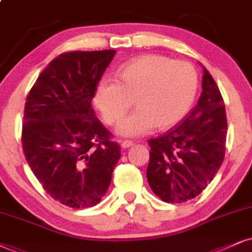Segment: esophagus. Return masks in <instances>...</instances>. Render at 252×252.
<instances>
[{
	"label": "esophagus",
	"instance_id": "1",
	"mask_svg": "<svg viewBox=\"0 0 252 252\" xmlns=\"http://www.w3.org/2000/svg\"><path fill=\"white\" fill-rule=\"evenodd\" d=\"M120 142H121V148H124V150H125V148H128V147H131V146H133V142L129 141V140L120 141Z\"/></svg>",
	"mask_w": 252,
	"mask_h": 252
}]
</instances>
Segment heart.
<instances>
[{
	"label": "heart",
	"instance_id": "obj_1",
	"mask_svg": "<svg viewBox=\"0 0 252 252\" xmlns=\"http://www.w3.org/2000/svg\"><path fill=\"white\" fill-rule=\"evenodd\" d=\"M197 72L186 61L146 55L124 65L118 80L105 77L95 90L94 101L102 119L117 125L133 104L136 110L118 127L123 136H138L179 124L196 97Z\"/></svg>",
	"mask_w": 252,
	"mask_h": 252
}]
</instances>
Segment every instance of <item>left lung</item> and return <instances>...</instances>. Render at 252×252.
<instances>
[{"label":"left lung","instance_id":"1","mask_svg":"<svg viewBox=\"0 0 252 252\" xmlns=\"http://www.w3.org/2000/svg\"><path fill=\"white\" fill-rule=\"evenodd\" d=\"M226 131L224 100L203 67L196 106L162 135L147 141V180L154 194L167 203H182L201 194L224 160Z\"/></svg>","mask_w":252,"mask_h":252}]
</instances>
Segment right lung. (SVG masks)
<instances>
[{
	"mask_svg": "<svg viewBox=\"0 0 252 252\" xmlns=\"http://www.w3.org/2000/svg\"><path fill=\"white\" fill-rule=\"evenodd\" d=\"M114 50L70 51L51 61L28 93L22 148L52 198L70 208L101 201L120 146L94 117L92 99Z\"/></svg>",
	"mask_w": 252,
	"mask_h": 252,
	"instance_id": "right-lung-1",
	"label": "right lung"
}]
</instances>
